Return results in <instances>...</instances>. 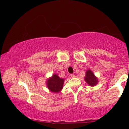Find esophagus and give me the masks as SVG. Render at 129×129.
<instances>
[{"instance_id": "esophagus-1", "label": "esophagus", "mask_w": 129, "mask_h": 129, "mask_svg": "<svg viewBox=\"0 0 129 129\" xmlns=\"http://www.w3.org/2000/svg\"><path fill=\"white\" fill-rule=\"evenodd\" d=\"M71 77L72 78H74V77H76V76H75V75H73V74H71Z\"/></svg>"}]
</instances>
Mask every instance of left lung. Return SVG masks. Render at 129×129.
Returning a JSON list of instances; mask_svg holds the SVG:
<instances>
[{"instance_id":"obj_1","label":"left lung","mask_w":129,"mask_h":129,"mask_svg":"<svg viewBox=\"0 0 129 129\" xmlns=\"http://www.w3.org/2000/svg\"><path fill=\"white\" fill-rule=\"evenodd\" d=\"M84 79L86 83H88L90 86H94L98 82V79L90 70H88L86 72Z\"/></svg>"}]
</instances>
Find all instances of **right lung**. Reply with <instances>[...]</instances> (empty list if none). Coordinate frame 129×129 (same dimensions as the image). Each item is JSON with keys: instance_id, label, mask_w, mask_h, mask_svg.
<instances>
[{"instance_id": "obj_1", "label": "right lung", "mask_w": 129, "mask_h": 129, "mask_svg": "<svg viewBox=\"0 0 129 129\" xmlns=\"http://www.w3.org/2000/svg\"><path fill=\"white\" fill-rule=\"evenodd\" d=\"M64 82V79L60 78L57 75L54 74L51 78L48 80V88L52 92L58 93L62 89Z\"/></svg>"}]
</instances>
